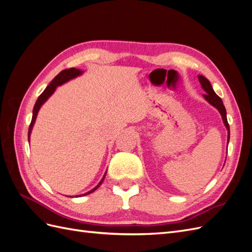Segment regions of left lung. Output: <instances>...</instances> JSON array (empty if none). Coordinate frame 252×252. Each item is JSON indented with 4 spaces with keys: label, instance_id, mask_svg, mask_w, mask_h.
<instances>
[{
    "label": "left lung",
    "instance_id": "1",
    "mask_svg": "<svg viewBox=\"0 0 252 252\" xmlns=\"http://www.w3.org/2000/svg\"><path fill=\"white\" fill-rule=\"evenodd\" d=\"M197 78H199V81L201 83L203 89L206 91V94H203V96L205 97V100L207 101L210 105H212L213 107H216L219 110V112L220 113V116H222V120L224 122V125L227 128V131H228V134H227V144H228V143H229V139H230V129H229V124H228V122H227L226 109H225V106L223 104L222 98H220L215 93V90H213L210 82L207 79L203 77V75H201V74L197 75Z\"/></svg>",
    "mask_w": 252,
    "mask_h": 252
}]
</instances>
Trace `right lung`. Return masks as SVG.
I'll return each mask as SVG.
<instances>
[{
	"label": "right lung",
	"instance_id": "obj_1",
	"mask_svg": "<svg viewBox=\"0 0 252 252\" xmlns=\"http://www.w3.org/2000/svg\"><path fill=\"white\" fill-rule=\"evenodd\" d=\"M82 73H83V71L80 70V69H77V68H69V69H65V70H63V71H61V72L57 75V77L50 82V84L46 87V89H45V90L43 91L42 94H41L39 97H37V100H36V102H35V104H34L33 111H32V123H30L29 129H28V141H30V134H32V130L33 125H34V122H35V119H36V116H37V112H39L40 108L42 107V105H43L45 102H46V101L48 100V98L52 95V94L55 93L58 86L63 85L64 83H66V82H68V81H70V80H72V79H74V78L79 77V75H81ZM105 175H106V172H105V174H104L103 179L100 181V183H98V184H97L94 189H91L90 191H88V192H86V193H84V194H81V195H79V196L86 195V194H89V193H91V192H94V190H96L98 187L101 186V184H102L104 179H105ZM71 197H72V196H71Z\"/></svg>",
	"mask_w": 252,
	"mask_h": 252
}]
</instances>
